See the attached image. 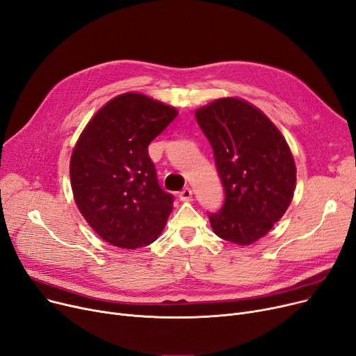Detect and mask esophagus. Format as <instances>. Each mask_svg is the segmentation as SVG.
<instances>
[{
  "instance_id": "obj_1",
  "label": "esophagus",
  "mask_w": 356,
  "mask_h": 356,
  "mask_svg": "<svg viewBox=\"0 0 356 356\" xmlns=\"http://www.w3.org/2000/svg\"><path fill=\"white\" fill-rule=\"evenodd\" d=\"M179 200H182V201H188V200H191V197H193V190L191 188H188V187H185L182 191H179Z\"/></svg>"
}]
</instances>
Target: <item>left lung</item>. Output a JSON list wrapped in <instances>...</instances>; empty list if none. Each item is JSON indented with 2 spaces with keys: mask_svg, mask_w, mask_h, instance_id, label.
<instances>
[{
  "mask_svg": "<svg viewBox=\"0 0 356 356\" xmlns=\"http://www.w3.org/2000/svg\"><path fill=\"white\" fill-rule=\"evenodd\" d=\"M209 139L225 202L209 218L214 233L236 245L265 236L289 209L296 163L275 124L248 101L220 98L195 113Z\"/></svg>",
  "mask_w": 356,
  "mask_h": 356,
  "instance_id": "left-lung-1",
  "label": "left lung"
}]
</instances>
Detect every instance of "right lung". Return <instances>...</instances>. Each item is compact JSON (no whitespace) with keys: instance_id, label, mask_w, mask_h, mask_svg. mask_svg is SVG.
I'll use <instances>...</instances> for the list:
<instances>
[{"instance_id":"add662e5","label":"right lung","mask_w":356,"mask_h":356,"mask_svg":"<svg viewBox=\"0 0 356 356\" xmlns=\"http://www.w3.org/2000/svg\"><path fill=\"white\" fill-rule=\"evenodd\" d=\"M177 115L174 107L126 92L108 101L81 133L71 156L72 193L107 243L136 249L163 230L174 195L161 188L147 147Z\"/></svg>"}]
</instances>
